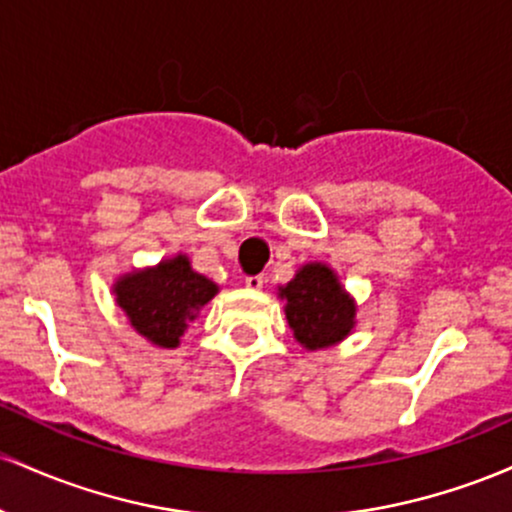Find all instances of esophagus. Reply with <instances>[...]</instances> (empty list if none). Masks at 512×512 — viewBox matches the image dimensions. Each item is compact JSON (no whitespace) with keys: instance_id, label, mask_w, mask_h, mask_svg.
Wrapping results in <instances>:
<instances>
[{"instance_id":"1","label":"esophagus","mask_w":512,"mask_h":512,"mask_svg":"<svg viewBox=\"0 0 512 512\" xmlns=\"http://www.w3.org/2000/svg\"><path fill=\"white\" fill-rule=\"evenodd\" d=\"M263 283H266V278H263V275H249V278L244 280V285L249 287V290H261Z\"/></svg>"}]
</instances>
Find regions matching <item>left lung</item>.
Masks as SVG:
<instances>
[{"label": "left lung", "mask_w": 512, "mask_h": 512, "mask_svg": "<svg viewBox=\"0 0 512 512\" xmlns=\"http://www.w3.org/2000/svg\"><path fill=\"white\" fill-rule=\"evenodd\" d=\"M278 297L302 348L336 346L353 331L358 307L326 263H304L290 283L278 287Z\"/></svg>", "instance_id": "1"}]
</instances>
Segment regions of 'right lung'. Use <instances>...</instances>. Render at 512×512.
I'll return each mask as SVG.
<instances>
[{
    "label": "right lung",
    "mask_w": 512,
    "mask_h": 512,
    "mask_svg": "<svg viewBox=\"0 0 512 512\" xmlns=\"http://www.w3.org/2000/svg\"><path fill=\"white\" fill-rule=\"evenodd\" d=\"M113 295L140 336L159 348H176L188 321L217 295V285L195 273L188 256L179 254L145 271L120 275Z\"/></svg>",
    "instance_id": "right-lung-1"
}]
</instances>
